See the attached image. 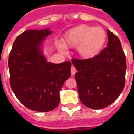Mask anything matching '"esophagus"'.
Segmentation results:
<instances>
[{
	"mask_svg": "<svg viewBox=\"0 0 134 134\" xmlns=\"http://www.w3.org/2000/svg\"><path fill=\"white\" fill-rule=\"evenodd\" d=\"M76 72H77V70L75 69V67H74V66H72V67H71V73H72V75H74Z\"/></svg>",
	"mask_w": 134,
	"mask_h": 134,
	"instance_id": "esophagus-1",
	"label": "esophagus"
}]
</instances>
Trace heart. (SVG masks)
Returning <instances> with one entry per match:
<instances>
[{"label":"heart","instance_id":"obj_1","mask_svg":"<svg viewBox=\"0 0 134 134\" xmlns=\"http://www.w3.org/2000/svg\"><path fill=\"white\" fill-rule=\"evenodd\" d=\"M106 39L107 34L103 28L82 24L64 34L63 44L67 48H77V53L82 58L92 59L100 52ZM59 48L63 49V45L60 44Z\"/></svg>","mask_w":134,"mask_h":134}]
</instances>
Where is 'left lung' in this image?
<instances>
[{
    "instance_id": "8db88e82",
    "label": "left lung",
    "mask_w": 134,
    "mask_h": 134,
    "mask_svg": "<svg viewBox=\"0 0 134 134\" xmlns=\"http://www.w3.org/2000/svg\"><path fill=\"white\" fill-rule=\"evenodd\" d=\"M108 47L92 59H72L79 97L85 106L101 109L113 103L125 86L126 61L121 41L110 30Z\"/></svg>"
}]
</instances>
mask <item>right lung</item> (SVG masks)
<instances>
[{"instance_id": "1", "label": "right lung", "mask_w": 134, "mask_h": 134, "mask_svg": "<svg viewBox=\"0 0 134 134\" xmlns=\"http://www.w3.org/2000/svg\"><path fill=\"white\" fill-rule=\"evenodd\" d=\"M49 29L27 30L18 36L8 57L10 85L24 106L38 112H49L59 103V90L71 75L70 61L47 62L41 44Z\"/></svg>"}]
</instances>
